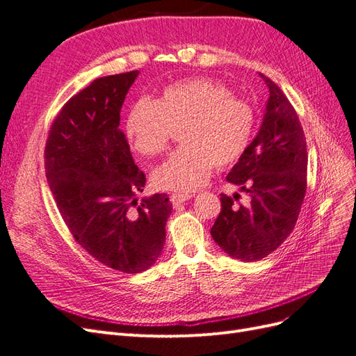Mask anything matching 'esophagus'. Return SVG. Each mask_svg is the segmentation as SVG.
<instances>
[{
	"label": "esophagus",
	"mask_w": 356,
	"mask_h": 356,
	"mask_svg": "<svg viewBox=\"0 0 356 356\" xmlns=\"http://www.w3.org/2000/svg\"><path fill=\"white\" fill-rule=\"evenodd\" d=\"M191 197H193L191 193H178V191H175V193H172V195H170V202L178 204V203L186 202V200H188Z\"/></svg>",
	"instance_id": "34e87169"
}]
</instances>
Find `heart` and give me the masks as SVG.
<instances>
[{
    "instance_id": "b5f03b06",
    "label": "heart",
    "mask_w": 356,
    "mask_h": 356,
    "mask_svg": "<svg viewBox=\"0 0 356 356\" xmlns=\"http://www.w3.org/2000/svg\"><path fill=\"white\" fill-rule=\"evenodd\" d=\"M179 129V145L154 169L166 190L191 191L207 181L213 165L238 161L250 145L254 113L245 101L209 79L169 84L159 99H136L126 117V135L139 154L152 157L168 148Z\"/></svg>"
}]
</instances>
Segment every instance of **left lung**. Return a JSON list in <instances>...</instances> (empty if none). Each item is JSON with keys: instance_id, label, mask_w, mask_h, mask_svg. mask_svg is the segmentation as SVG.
<instances>
[{"instance_id": "left-lung-1", "label": "left lung", "mask_w": 356, "mask_h": 356, "mask_svg": "<svg viewBox=\"0 0 356 356\" xmlns=\"http://www.w3.org/2000/svg\"><path fill=\"white\" fill-rule=\"evenodd\" d=\"M270 98L260 132L233 166L227 181L250 196L221 193V211L211 234L224 252L257 261L294 230L307 188V148L297 111L279 86L260 74Z\"/></svg>"}]
</instances>
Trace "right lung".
I'll use <instances>...</instances> for the list:
<instances>
[{"mask_svg": "<svg viewBox=\"0 0 356 356\" xmlns=\"http://www.w3.org/2000/svg\"><path fill=\"white\" fill-rule=\"evenodd\" d=\"M138 71L93 80L53 120L44 168L56 207L86 252L113 270L139 273L165 243L172 203L157 193L138 202L145 174L120 132V110Z\"/></svg>", "mask_w": 356, "mask_h": 356, "instance_id": "1", "label": "right lung"}]
</instances>
